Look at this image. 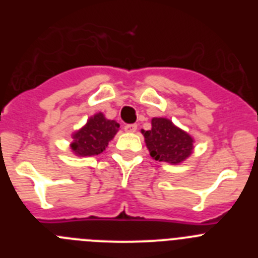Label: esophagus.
<instances>
[{
    "label": "esophagus",
    "mask_w": 258,
    "mask_h": 258,
    "mask_svg": "<svg viewBox=\"0 0 258 258\" xmlns=\"http://www.w3.org/2000/svg\"><path fill=\"white\" fill-rule=\"evenodd\" d=\"M125 132H127V133H134V132L137 131V125L136 124H127L124 126Z\"/></svg>",
    "instance_id": "obj_1"
}]
</instances>
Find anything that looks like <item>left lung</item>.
<instances>
[{"mask_svg":"<svg viewBox=\"0 0 258 258\" xmlns=\"http://www.w3.org/2000/svg\"><path fill=\"white\" fill-rule=\"evenodd\" d=\"M152 159L169 164L183 163L194 151V138L166 117H154L151 129L143 131Z\"/></svg>","mask_w":258,"mask_h":258,"instance_id":"obj_1","label":"left lung"}]
</instances>
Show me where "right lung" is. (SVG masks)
I'll return each instance as SVG.
<instances>
[{
    "instance_id": "add662e5",
    "label": "right lung",
    "mask_w": 258,
    "mask_h": 258,
    "mask_svg": "<svg viewBox=\"0 0 258 258\" xmlns=\"http://www.w3.org/2000/svg\"><path fill=\"white\" fill-rule=\"evenodd\" d=\"M120 125L115 120H108L102 112L88 118L86 124L72 133L71 151L76 156H95L106 150L109 141L118 132Z\"/></svg>"
}]
</instances>
